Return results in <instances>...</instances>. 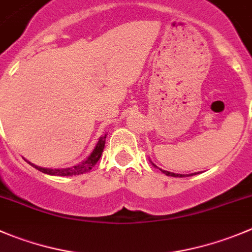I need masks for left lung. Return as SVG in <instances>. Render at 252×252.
Wrapping results in <instances>:
<instances>
[{"instance_id":"8db88e82","label":"left lung","mask_w":252,"mask_h":252,"mask_svg":"<svg viewBox=\"0 0 252 252\" xmlns=\"http://www.w3.org/2000/svg\"><path fill=\"white\" fill-rule=\"evenodd\" d=\"M151 160V159H150ZM151 163H152V162H151ZM153 166L155 167H157L156 166L155 163H152ZM158 168V167H157ZM160 169V168H159ZM160 171L163 172L164 174H166V176H169V177H179V178H183V177H190V176H193V174H196V173H191V174H178V173H173V172H168V171H164V169H160Z\"/></svg>"}]
</instances>
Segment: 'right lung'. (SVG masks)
Segmentation results:
<instances>
[{"label":"right lung","mask_w":252,"mask_h":252,"mask_svg":"<svg viewBox=\"0 0 252 252\" xmlns=\"http://www.w3.org/2000/svg\"><path fill=\"white\" fill-rule=\"evenodd\" d=\"M105 141H106V135L101 136L97 141L96 146L94 147L93 152L83 160L79 164L73 167H68V168H44V167H39L37 164H33L32 162L27 160L28 163L31 164L32 167H34L35 169L40 171L42 173L49 174V176H59V177H66V176H78V174H83L89 172L95 164L97 163V160L100 159L101 157L102 152H104V147H105Z\"/></svg>","instance_id":"right-lung-1"}]
</instances>
